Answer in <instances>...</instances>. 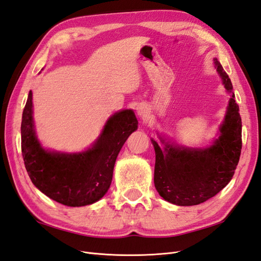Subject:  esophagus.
Returning <instances> with one entry per match:
<instances>
[{
    "label": "esophagus",
    "mask_w": 261,
    "mask_h": 261,
    "mask_svg": "<svg viewBox=\"0 0 261 261\" xmlns=\"http://www.w3.org/2000/svg\"><path fill=\"white\" fill-rule=\"evenodd\" d=\"M136 112L140 117L145 118V117H147V114H148V109L145 105H139L136 108Z\"/></svg>",
    "instance_id": "esophagus-1"
}]
</instances>
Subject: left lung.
I'll return each instance as SVG.
<instances>
[{
	"label": "left lung",
	"instance_id": "1",
	"mask_svg": "<svg viewBox=\"0 0 261 261\" xmlns=\"http://www.w3.org/2000/svg\"><path fill=\"white\" fill-rule=\"evenodd\" d=\"M215 67L226 92L231 94L219 137L202 148L171 143L158 134L162 147L151 138L155 152L154 186L156 192L176 206H195L210 199L230 183L240 160L242 120L235 102L231 80L218 59Z\"/></svg>",
	"mask_w": 261,
	"mask_h": 261
}]
</instances>
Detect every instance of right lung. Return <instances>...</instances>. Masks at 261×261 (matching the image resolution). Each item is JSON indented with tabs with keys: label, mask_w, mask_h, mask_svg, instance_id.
<instances>
[{
	"label": "right lung",
	"mask_w": 261,
	"mask_h": 261,
	"mask_svg": "<svg viewBox=\"0 0 261 261\" xmlns=\"http://www.w3.org/2000/svg\"><path fill=\"white\" fill-rule=\"evenodd\" d=\"M33 107L30 90L20 133L23 162L33 184L49 198L68 207H83L100 200L111 185L118 152L138 128L133 110L115 112L88 149L69 153L42 147L35 129Z\"/></svg>",
	"instance_id": "obj_1"
}]
</instances>
